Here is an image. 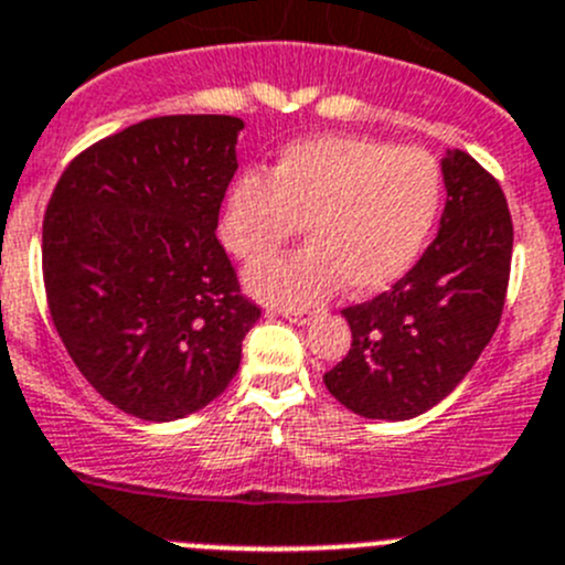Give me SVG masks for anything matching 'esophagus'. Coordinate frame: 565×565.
I'll return each instance as SVG.
<instances>
[{
  "mask_svg": "<svg viewBox=\"0 0 565 565\" xmlns=\"http://www.w3.org/2000/svg\"><path fill=\"white\" fill-rule=\"evenodd\" d=\"M278 315H281V318H287L289 323H295V326H309V320L315 318L312 312H295V309H278Z\"/></svg>",
  "mask_w": 565,
  "mask_h": 565,
  "instance_id": "obj_1",
  "label": "esophagus"
}]
</instances>
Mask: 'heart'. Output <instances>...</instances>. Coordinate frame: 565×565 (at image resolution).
I'll return each mask as SVG.
<instances>
[{
  "instance_id": "b5f03b06",
  "label": "heart",
  "mask_w": 565,
  "mask_h": 565,
  "mask_svg": "<svg viewBox=\"0 0 565 565\" xmlns=\"http://www.w3.org/2000/svg\"><path fill=\"white\" fill-rule=\"evenodd\" d=\"M440 203L424 150L360 136L289 145L267 181L242 175L225 192L220 239L239 262H260L308 228L310 245L245 273L247 292L273 307H315L342 284L373 295L415 265Z\"/></svg>"
}]
</instances>
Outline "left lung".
Segmentation results:
<instances>
[{"label":"left lung","mask_w":565,"mask_h":565,"mask_svg":"<svg viewBox=\"0 0 565 565\" xmlns=\"http://www.w3.org/2000/svg\"><path fill=\"white\" fill-rule=\"evenodd\" d=\"M446 209L435 242L393 289L342 309L351 348L323 376L342 407L409 420L440 404L502 320L513 220L497 178L468 152L440 161Z\"/></svg>","instance_id":"8db88e82"}]
</instances>
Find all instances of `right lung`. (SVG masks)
Segmentation results:
<instances>
[{
    "label": "right lung",
    "instance_id": "right-lung-1",
    "mask_svg": "<svg viewBox=\"0 0 565 565\" xmlns=\"http://www.w3.org/2000/svg\"><path fill=\"white\" fill-rule=\"evenodd\" d=\"M236 116H156L83 150L44 214L52 323L105 402L141 420L198 413L239 371L262 309L217 239Z\"/></svg>",
    "mask_w": 565,
    "mask_h": 565
}]
</instances>
